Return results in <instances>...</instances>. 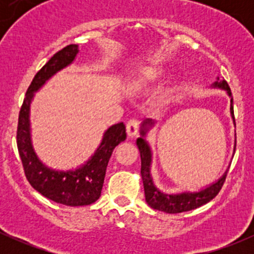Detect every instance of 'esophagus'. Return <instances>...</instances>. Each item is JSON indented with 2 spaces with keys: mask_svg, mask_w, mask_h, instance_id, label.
<instances>
[{
  "mask_svg": "<svg viewBox=\"0 0 254 254\" xmlns=\"http://www.w3.org/2000/svg\"><path fill=\"white\" fill-rule=\"evenodd\" d=\"M137 130H139V122L135 119H131L127 122V134L129 137H134L137 134Z\"/></svg>",
  "mask_w": 254,
  "mask_h": 254,
  "instance_id": "obj_1",
  "label": "esophagus"
}]
</instances>
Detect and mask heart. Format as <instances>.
Returning a JSON list of instances; mask_svg holds the SVG:
<instances>
[{
    "label": "heart",
    "mask_w": 254,
    "mask_h": 254,
    "mask_svg": "<svg viewBox=\"0 0 254 254\" xmlns=\"http://www.w3.org/2000/svg\"><path fill=\"white\" fill-rule=\"evenodd\" d=\"M161 71L158 70V68H151V70H148L147 72L143 73V75L139 76V77H136L134 79V84L135 86H146V84L150 83L151 81H153V79H156L160 76Z\"/></svg>",
    "instance_id": "heart-1"
}]
</instances>
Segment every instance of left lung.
Returning <instances> with one entry per match:
<instances>
[{
    "mask_svg": "<svg viewBox=\"0 0 254 254\" xmlns=\"http://www.w3.org/2000/svg\"><path fill=\"white\" fill-rule=\"evenodd\" d=\"M214 88L224 89L227 92L229 97L231 98L230 101V113L234 119V99H232L231 89L225 79H220L217 77V81H215L211 84ZM153 127L152 120L147 119L142 124V129L140 131L141 137L136 140V145L139 147L140 156H141V178L143 183V190H145V199L146 203L148 204L152 209L160 210V211L168 212V214H178V212L189 211V210L196 209V207L204 205L209 203L211 199L219 194L220 189L224 186V182L226 179L229 170L225 171V173L217 179L216 182L207 186L206 188L200 189L198 191H182V193H163L162 190L157 188L153 183L152 176H151V163H152V151H151L150 145L146 141L145 136L147 134L148 129ZM235 147H236V140H235Z\"/></svg>",
    "mask_w": 254,
    "mask_h": 254,
    "instance_id": "left-lung-1",
    "label": "left lung"
}]
</instances>
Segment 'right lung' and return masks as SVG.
Here are the masks:
<instances>
[{
    "label": "right lung",
    "instance_id": "1",
    "mask_svg": "<svg viewBox=\"0 0 254 254\" xmlns=\"http://www.w3.org/2000/svg\"><path fill=\"white\" fill-rule=\"evenodd\" d=\"M77 54L78 45H67L58 51L35 75L20 108L17 129L18 152L30 186L45 198L67 206L89 205L98 200L113 150L127 139L123 123L112 125L104 131L103 139L93 155L83 165L73 170L61 171L48 167L35 153L30 136L29 119L30 104L35 92L59 71L71 65Z\"/></svg>",
    "mask_w": 254,
    "mask_h": 254
}]
</instances>
